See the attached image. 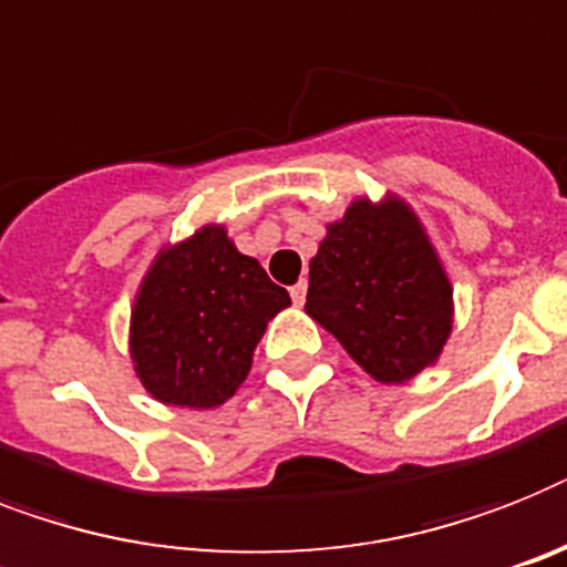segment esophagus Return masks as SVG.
Here are the masks:
<instances>
[{"instance_id": "obj_1", "label": "esophagus", "mask_w": 567, "mask_h": 567, "mask_svg": "<svg viewBox=\"0 0 567 567\" xmlns=\"http://www.w3.org/2000/svg\"><path fill=\"white\" fill-rule=\"evenodd\" d=\"M289 295H292V301L298 303V307H301L303 303V298H307V280H298V284H295V287H289Z\"/></svg>"}]
</instances>
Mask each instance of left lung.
<instances>
[{"mask_svg": "<svg viewBox=\"0 0 567 567\" xmlns=\"http://www.w3.org/2000/svg\"><path fill=\"white\" fill-rule=\"evenodd\" d=\"M303 310L377 382L402 385L441 359L452 336V280L405 199L359 196L327 223Z\"/></svg>", "mask_w": 567, "mask_h": 567, "instance_id": "8db88e82", "label": "left lung"}]
</instances>
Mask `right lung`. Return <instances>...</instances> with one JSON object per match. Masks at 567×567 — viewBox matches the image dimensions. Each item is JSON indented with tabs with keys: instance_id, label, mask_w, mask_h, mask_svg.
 Instances as JSON below:
<instances>
[{
	"instance_id": "add662e5",
	"label": "right lung",
	"mask_w": 567,
	"mask_h": 567,
	"mask_svg": "<svg viewBox=\"0 0 567 567\" xmlns=\"http://www.w3.org/2000/svg\"><path fill=\"white\" fill-rule=\"evenodd\" d=\"M226 226L208 223L150 264L130 316V359L144 391L165 405L217 409L251 371L266 324L289 307Z\"/></svg>"
}]
</instances>
